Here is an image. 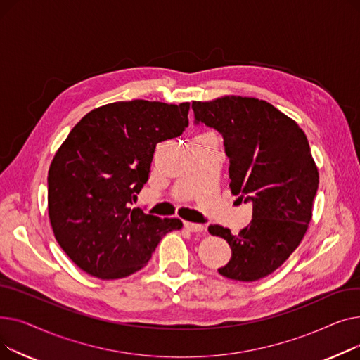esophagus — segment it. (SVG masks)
I'll use <instances>...</instances> for the list:
<instances>
[{
    "label": "esophagus",
    "mask_w": 360,
    "mask_h": 360,
    "mask_svg": "<svg viewBox=\"0 0 360 360\" xmlns=\"http://www.w3.org/2000/svg\"><path fill=\"white\" fill-rule=\"evenodd\" d=\"M184 228L188 232H202L204 231V226L198 224V223H191V221H185L184 223Z\"/></svg>",
    "instance_id": "obj_1"
}]
</instances>
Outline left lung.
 <instances>
[{
	"label": "left lung",
	"mask_w": 360,
	"mask_h": 360,
	"mask_svg": "<svg viewBox=\"0 0 360 360\" xmlns=\"http://www.w3.org/2000/svg\"><path fill=\"white\" fill-rule=\"evenodd\" d=\"M194 124L214 128L229 159L231 190L252 204L239 235L212 224L228 240L231 261L219 273L239 281L271 274L297 248L312 217L319 176L305 132L266 101L224 96L193 102Z\"/></svg>",
	"instance_id": "1"
}]
</instances>
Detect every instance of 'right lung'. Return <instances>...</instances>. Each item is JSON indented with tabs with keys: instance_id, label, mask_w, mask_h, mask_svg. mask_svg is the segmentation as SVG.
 <instances>
[{
	"instance_id": "right-lung-1",
	"label": "right lung",
	"mask_w": 360,
	"mask_h": 360,
	"mask_svg": "<svg viewBox=\"0 0 360 360\" xmlns=\"http://www.w3.org/2000/svg\"><path fill=\"white\" fill-rule=\"evenodd\" d=\"M190 103L115 102L89 112L56 151L48 172V213L55 239L90 276L141 270L160 239L182 228L131 209L148 181L156 144L179 137Z\"/></svg>"
}]
</instances>
